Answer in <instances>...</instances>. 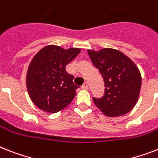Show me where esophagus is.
<instances>
[{"mask_svg":"<svg viewBox=\"0 0 158 158\" xmlns=\"http://www.w3.org/2000/svg\"><path fill=\"white\" fill-rule=\"evenodd\" d=\"M82 88H83V89H84V90H88V84L87 83H84L83 84V85H82Z\"/></svg>","mask_w":158,"mask_h":158,"instance_id":"1","label":"esophagus"}]
</instances>
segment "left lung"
<instances>
[{
	"label": "left lung",
	"instance_id": "obj_1",
	"mask_svg": "<svg viewBox=\"0 0 158 158\" xmlns=\"http://www.w3.org/2000/svg\"><path fill=\"white\" fill-rule=\"evenodd\" d=\"M95 67L105 82L101 98H92L97 108L108 117L130 112L136 105L141 88V75L136 65L124 53L114 48L88 50Z\"/></svg>",
	"mask_w": 158,
	"mask_h": 158
}]
</instances>
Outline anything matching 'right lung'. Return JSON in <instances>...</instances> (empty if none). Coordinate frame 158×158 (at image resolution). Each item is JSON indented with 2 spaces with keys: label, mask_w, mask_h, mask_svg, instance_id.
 <instances>
[{
  "label": "right lung",
  "mask_w": 158,
  "mask_h": 158,
  "mask_svg": "<svg viewBox=\"0 0 158 158\" xmlns=\"http://www.w3.org/2000/svg\"><path fill=\"white\" fill-rule=\"evenodd\" d=\"M81 48L64 49L48 45L40 49L31 61L26 83L33 103L47 113H57L73 101L79 87L66 66L78 56Z\"/></svg>",
  "instance_id": "1"
}]
</instances>
